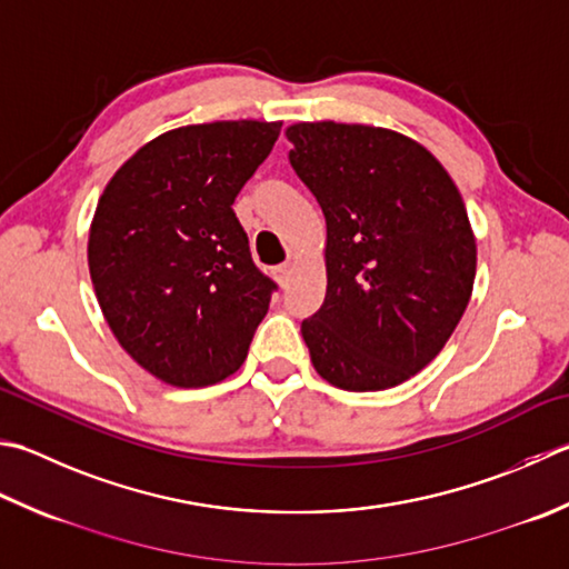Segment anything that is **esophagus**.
<instances>
[{"instance_id":"obj_1","label":"esophagus","mask_w":569,"mask_h":569,"mask_svg":"<svg viewBox=\"0 0 569 569\" xmlns=\"http://www.w3.org/2000/svg\"><path fill=\"white\" fill-rule=\"evenodd\" d=\"M291 273H293V263L291 261H286V263L276 266V269H273L276 281L281 283V286H288V281H291Z\"/></svg>"}]
</instances>
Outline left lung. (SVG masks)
Here are the masks:
<instances>
[{
  "instance_id": "1",
  "label": "left lung",
  "mask_w": 569,
  "mask_h": 569,
  "mask_svg": "<svg viewBox=\"0 0 569 569\" xmlns=\"http://www.w3.org/2000/svg\"><path fill=\"white\" fill-rule=\"evenodd\" d=\"M288 160L326 217V300L300 326L322 380L348 392L407 382L437 358L473 291L476 239L433 154L402 132L296 122Z\"/></svg>"
}]
</instances>
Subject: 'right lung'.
<instances>
[{
  "label": "right lung",
  "instance_id": "right-lung-1",
  "mask_svg": "<svg viewBox=\"0 0 569 569\" xmlns=\"http://www.w3.org/2000/svg\"><path fill=\"white\" fill-rule=\"evenodd\" d=\"M281 122L217 120L162 132L98 199L88 269L132 360L172 387L227 380L247 360L276 283L256 269L233 199Z\"/></svg>",
  "mask_w": 569,
  "mask_h": 569
}]
</instances>
